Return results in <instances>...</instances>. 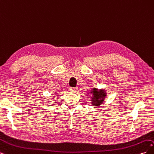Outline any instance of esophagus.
Returning <instances> with one entry per match:
<instances>
[{
    "label": "esophagus",
    "mask_w": 154,
    "mask_h": 154,
    "mask_svg": "<svg viewBox=\"0 0 154 154\" xmlns=\"http://www.w3.org/2000/svg\"><path fill=\"white\" fill-rule=\"evenodd\" d=\"M76 91V89L75 88H74V87H70L69 88V91L71 92H75Z\"/></svg>",
    "instance_id": "1"
}]
</instances>
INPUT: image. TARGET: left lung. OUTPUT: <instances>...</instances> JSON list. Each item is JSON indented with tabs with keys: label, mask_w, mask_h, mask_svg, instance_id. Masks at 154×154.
<instances>
[{
	"label": "left lung",
	"mask_w": 154,
	"mask_h": 154,
	"mask_svg": "<svg viewBox=\"0 0 154 154\" xmlns=\"http://www.w3.org/2000/svg\"><path fill=\"white\" fill-rule=\"evenodd\" d=\"M92 94V101L91 103L93 105L100 106L103 103L105 99L106 98V92L105 90L98 91L96 88H92L91 92Z\"/></svg>",
	"instance_id": "left-lung-1"
}]
</instances>
